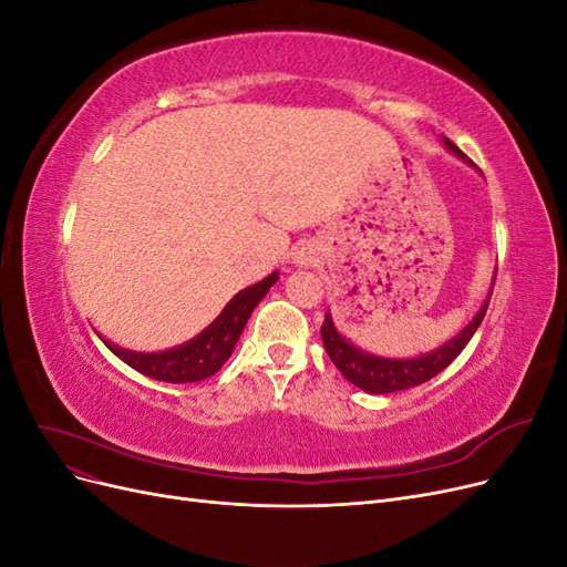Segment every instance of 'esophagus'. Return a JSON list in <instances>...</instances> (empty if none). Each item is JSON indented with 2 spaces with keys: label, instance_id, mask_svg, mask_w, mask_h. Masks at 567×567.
Wrapping results in <instances>:
<instances>
[{
  "label": "esophagus",
  "instance_id": "obj_1",
  "mask_svg": "<svg viewBox=\"0 0 567 567\" xmlns=\"http://www.w3.org/2000/svg\"><path fill=\"white\" fill-rule=\"evenodd\" d=\"M315 262V255L307 250V248H302V250H298L296 252V265H300V267H307V265H312Z\"/></svg>",
  "mask_w": 567,
  "mask_h": 567
}]
</instances>
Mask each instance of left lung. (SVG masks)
Instances as JSON below:
<instances>
[{"instance_id": "left-lung-1", "label": "left lung", "mask_w": 567, "mask_h": 567, "mask_svg": "<svg viewBox=\"0 0 567 567\" xmlns=\"http://www.w3.org/2000/svg\"><path fill=\"white\" fill-rule=\"evenodd\" d=\"M444 146H447L452 153H456L458 158L471 163V158L463 156L454 142L444 140ZM489 298H492V293L487 296V300L483 302V307H480V312L473 317V321L466 326V329L456 333L452 340L444 342L442 348L427 352L423 357L388 359V357H375V354L359 350L352 346V342H348L338 333L329 312H326V319L321 323V340H323V348H326V352H329L336 369L346 375L352 385L362 388L364 392H371V394L400 392V390L431 381L433 375H437L440 371H444L454 362V359L461 354V350L468 346V340L477 331V326L483 323L485 312L489 307Z\"/></svg>"}]
</instances>
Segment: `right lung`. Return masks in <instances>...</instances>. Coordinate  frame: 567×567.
Segmentation results:
<instances>
[{"mask_svg":"<svg viewBox=\"0 0 567 567\" xmlns=\"http://www.w3.org/2000/svg\"><path fill=\"white\" fill-rule=\"evenodd\" d=\"M279 271H271L267 279L255 284L241 293H236L219 317L208 326V329L200 331L194 340L184 342L179 348L165 350V352H132L113 346L106 338V348L123 359L127 367L140 371L153 381H165V383H196L208 379V375L217 373L221 364L227 362L234 352L236 340L241 338L246 321L252 315V310L260 302L267 290L277 284Z\"/></svg>","mask_w":567,"mask_h":567,"instance_id":"obj_1","label":"right lung"}]
</instances>
